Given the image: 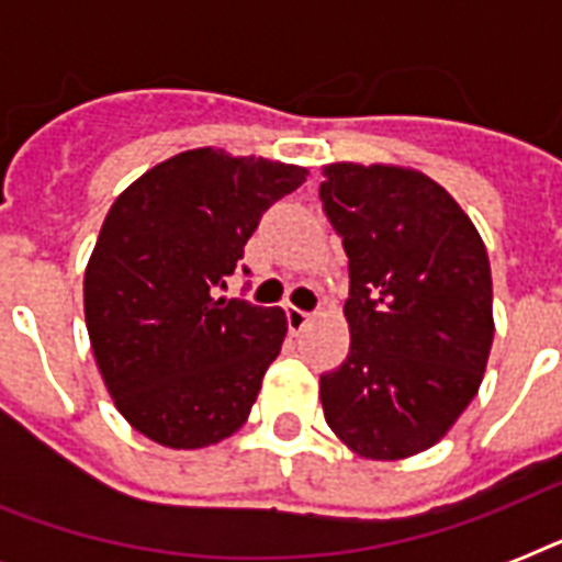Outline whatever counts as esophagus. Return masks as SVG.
I'll return each mask as SVG.
<instances>
[{"label":"esophagus","mask_w":562,"mask_h":562,"mask_svg":"<svg viewBox=\"0 0 562 562\" xmlns=\"http://www.w3.org/2000/svg\"><path fill=\"white\" fill-rule=\"evenodd\" d=\"M285 317H289L291 333H303V329L312 324V312H303V308H297V306L285 308Z\"/></svg>","instance_id":"obj_1"}]
</instances>
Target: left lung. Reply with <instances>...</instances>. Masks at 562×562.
Returning <instances> with one entry per match:
<instances>
[{
    "label": "left lung",
    "instance_id": "obj_1",
    "mask_svg": "<svg viewBox=\"0 0 562 562\" xmlns=\"http://www.w3.org/2000/svg\"><path fill=\"white\" fill-rule=\"evenodd\" d=\"M350 256V352L321 375L324 417L370 461L426 452L479 393L493 347L487 247L452 194L402 166H324Z\"/></svg>",
    "mask_w": 562,
    "mask_h": 562
}]
</instances>
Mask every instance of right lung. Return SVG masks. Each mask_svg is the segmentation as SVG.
<instances>
[{"instance_id": "obj_1", "label": "right lung", "mask_w": 562, "mask_h": 562, "mask_svg": "<svg viewBox=\"0 0 562 562\" xmlns=\"http://www.w3.org/2000/svg\"><path fill=\"white\" fill-rule=\"evenodd\" d=\"M308 171L194 148L119 194L83 271L92 356L119 414L169 449H203L245 426L289 321L218 297L262 212Z\"/></svg>"}]
</instances>
